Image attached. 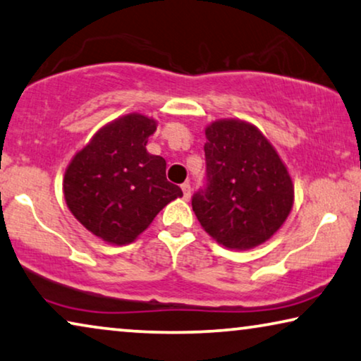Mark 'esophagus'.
<instances>
[{"instance_id":"esophagus-1","label":"esophagus","mask_w":361,"mask_h":361,"mask_svg":"<svg viewBox=\"0 0 361 361\" xmlns=\"http://www.w3.org/2000/svg\"><path fill=\"white\" fill-rule=\"evenodd\" d=\"M180 189H182V193H184V198H185V200H189V198H190V193H192V187H190L189 182H185V184H182V185H180Z\"/></svg>"}]
</instances>
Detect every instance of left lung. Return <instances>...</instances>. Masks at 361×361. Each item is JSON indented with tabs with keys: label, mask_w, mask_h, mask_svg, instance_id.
Listing matches in <instances>:
<instances>
[{
	"label": "left lung",
	"mask_w": 361,
	"mask_h": 361,
	"mask_svg": "<svg viewBox=\"0 0 361 361\" xmlns=\"http://www.w3.org/2000/svg\"><path fill=\"white\" fill-rule=\"evenodd\" d=\"M205 135L208 182L192 198L197 219L226 249L264 244L293 208L288 169L264 133L245 120H215Z\"/></svg>",
	"instance_id": "obj_1"
}]
</instances>
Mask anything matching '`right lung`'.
<instances>
[{
  "label": "right lung",
  "instance_id": "obj_1",
  "mask_svg": "<svg viewBox=\"0 0 361 361\" xmlns=\"http://www.w3.org/2000/svg\"><path fill=\"white\" fill-rule=\"evenodd\" d=\"M158 122L127 114L99 128L73 156L63 177L65 202L78 221L104 243H133L180 187L166 179V161L146 151Z\"/></svg>",
  "mask_w": 361,
  "mask_h": 361
}]
</instances>
